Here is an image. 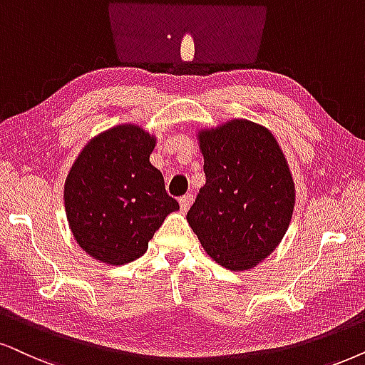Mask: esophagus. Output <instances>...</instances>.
Wrapping results in <instances>:
<instances>
[{"label":"esophagus","mask_w":365,"mask_h":365,"mask_svg":"<svg viewBox=\"0 0 365 365\" xmlns=\"http://www.w3.org/2000/svg\"><path fill=\"white\" fill-rule=\"evenodd\" d=\"M192 202H193L192 193H187V195H183L182 198H180V209H182V212H187L188 209H190Z\"/></svg>","instance_id":"1"}]
</instances>
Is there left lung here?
I'll return each instance as SVG.
<instances>
[{"label": "left lung", "mask_w": 365, "mask_h": 365, "mask_svg": "<svg viewBox=\"0 0 365 365\" xmlns=\"http://www.w3.org/2000/svg\"><path fill=\"white\" fill-rule=\"evenodd\" d=\"M205 185L187 220L212 259L246 271L271 255L292 222L294 183L269 129L230 119L200 129Z\"/></svg>", "instance_id": "8db88e82"}]
</instances>
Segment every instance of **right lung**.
Returning a JSON list of instances; mask_svg holds the SVG:
<instances>
[{
  "mask_svg": "<svg viewBox=\"0 0 365 365\" xmlns=\"http://www.w3.org/2000/svg\"><path fill=\"white\" fill-rule=\"evenodd\" d=\"M156 138L138 124L94 136L73 161L63 204L73 239L94 259L121 266L143 256L178 202L150 163Z\"/></svg>",
  "mask_w": 365,
  "mask_h": 365,
  "instance_id": "add662e5",
  "label": "right lung"
}]
</instances>
